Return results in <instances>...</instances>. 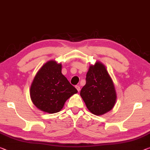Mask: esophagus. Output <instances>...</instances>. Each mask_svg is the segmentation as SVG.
Masks as SVG:
<instances>
[{
	"mask_svg": "<svg viewBox=\"0 0 150 150\" xmlns=\"http://www.w3.org/2000/svg\"><path fill=\"white\" fill-rule=\"evenodd\" d=\"M76 88L77 89V91L79 92L80 91V87L79 86H78V85H76Z\"/></svg>",
	"mask_w": 150,
	"mask_h": 150,
	"instance_id": "esophagus-1",
	"label": "esophagus"
}]
</instances>
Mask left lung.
<instances>
[{
  "instance_id": "1",
  "label": "left lung",
  "mask_w": 150,
  "mask_h": 150,
  "mask_svg": "<svg viewBox=\"0 0 150 150\" xmlns=\"http://www.w3.org/2000/svg\"><path fill=\"white\" fill-rule=\"evenodd\" d=\"M80 96L94 115H102L113 108L116 93L113 82L103 64L97 62L90 66Z\"/></svg>"
}]
</instances>
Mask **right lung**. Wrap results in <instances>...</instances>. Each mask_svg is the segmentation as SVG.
<instances>
[{"label":"right lung","mask_w":150,"mask_h":150,"mask_svg":"<svg viewBox=\"0 0 150 150\" xmlns=\"http://www.w3.org/2000/svg\"><path fill=\"white\" fill-rule=\"evenodd\" d=\"M77 90L62 74V64L55 61L45 63L38 71L30 88L32 102L39 109L56 113Z\"/></svg>","instance_id":"1"}]
</instances>
